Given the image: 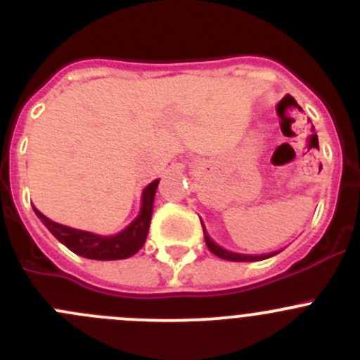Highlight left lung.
<instances>
[{
	"instance_id": "8db88e82",
	"label": "left lung",
	"mask_w": 360,
	"mask_h": 360,
	"mask_svg": "<svg viewBox=\"0 0 360 360\" xmlns=\"http://www.w3.org/2000/svg\"><path fill=\"white\" fill-rule=\"evenodd\" d=\"M203 228V224H202ZM203 238H205V244L207 248L212 254H216L217 257H221V259H226V261H261V259H266V257H271L275 256V254L278 252H271V254H261V256H249V254H237V252H230V250L219 248L217 244H214L212 240H210L209 235L205 233V230H203Z\"/></svg>"
}]
</instances>
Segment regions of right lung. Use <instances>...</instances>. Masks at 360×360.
<instances>
[{"label":"right lung","mask_w":360,"mask_h":360,"mask_svg":"<svg viewBox=\"0 0 360 360\" xmlns=\"http://www.w3.org/2000/svg\"><path fill=\"white\" fill-rule=\"evenodd\" d=\"M158 179L148 184L143 191V207L141 212L122 233L112 235V237H101V235L89 233V231L75 230V228L63 226L59 223H53L49 217L43 216L38 209H34L36 216L41 219L50 230V233L64 244L69 250L75 254L89 259H101V261H111V259H125V257L134 256L141 248L144 245L148 237V230H150L151 214H153V198L155 191H157Z\"/></svg>","instance_id":"obj_1"}]
</instances>
